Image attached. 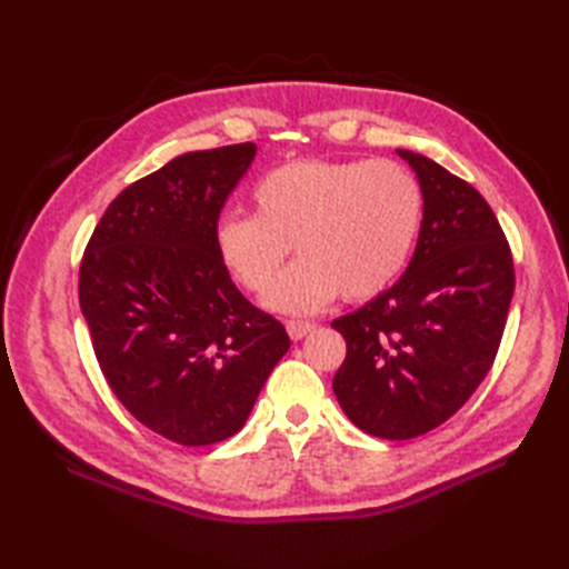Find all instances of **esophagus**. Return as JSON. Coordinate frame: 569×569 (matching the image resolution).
Here are the masks:
<instances>
[{
    "mask_svg": "<svg viewBox=\"0 0 569 569\" xmlns=\"http://www.w3.org/2000/svg\"><path fill=\"white\" fill-rule=\"evenodd\" d=\"M288 335H291V340H303L308 332L316 330V322H306V320H288Z\"/></svg>",
    "mask_w": 569,
    "mask_h": 569,
    "instance_id": "1",
    "label": "esophagus"
}]
</instances>
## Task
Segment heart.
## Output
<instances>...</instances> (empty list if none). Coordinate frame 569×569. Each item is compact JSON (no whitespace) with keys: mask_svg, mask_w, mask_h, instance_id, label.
Returning a JSON list of instances; mask_svg holds the SVG:
<instances>
[{"mask_svg":"<svg viewBox=\"0 0 569 569\" xmlns=\"http://www.w3.org/2000/svg\"><path fill=\"white\" fill-rule=\"evenodd\" d=\"M251 200L253 214L220 217L214 251L241 288L263 293L291 243L301 259L266 306L293 316L318 312L340 293H381L403 271L422 220L418 180L386 159L283 163L253 183Z\"/></svg>","mask_w":569,"mask_h":569,"instance_id":"1","label":"heart"}]
</instances>
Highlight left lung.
Wrapping results in <instances>:
<instances>
[{
	"instance_id": "left-lung-1",
	"label": "left lung",
	"mask_w": 569,
	"mask_h": 569,
	"mask_svg": "<svg viewBox=\"0 0 569 569\" xmlns=\"http://www.w3.org/2000/svg\"><path fill=\"white\" fill-rule=\"evenodd\" d=\"M422 192L406 273L332 320L347 357L332 389L359 430L408 440L455 416L493 365L513 298V259L497 214L440 163L396 149Z\"/></svg>"
}]
</instances>
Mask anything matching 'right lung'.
<instances>
[{
    "mask_svg": "<svg viewBox=\"0 0 569 569\" xmlns=\"http://www.w3.org/2000/svg\"><path fill=\"white\" fill-rule=\"evenodd\" d=\"M257 143L190 151L119 192L80 263V310L114 396L178 445L232 438L291 340L214 251Z\"/></svg>",
    "mask_w": 569,
    "mask_h": 569,
    "instance_id": "1",
    "label": "right lung"
}]
</instances>
